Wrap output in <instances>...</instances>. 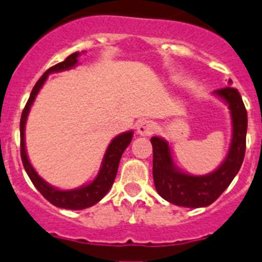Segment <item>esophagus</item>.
<instances>
[{"instance_id": "34e87169", "label": "esophagus", "mask_w": 262, "mask_h": 262, "mask_svg": "<svg viewBox=\"0 0 262 262\" xmlns=\"http://www.w3.org/2000/svg\"><path fill=\"white\" fill-rule=\"evenodd\" d=\"M157 129V124L154 123L153 121H141L140 123L138 124V134L139 135H143V136H150L156 133Z\"/></svg>"}]
</instances>
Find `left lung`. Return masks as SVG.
<instances>
[{"label":"left lung","instance_id":"left-lung-1","mask_svg":"<svg viewBox=\"0 0 262 262\" xmlns=\"http://www.w3.org/2000/svg\"><path fill=\"white\" fill-rule=\"evenodd\" d=\"M229 104L233 119V140L224 163L215 172L206 176H191L173 167L168 143L161 138H151L153 145V179L157 191L170 203L183 207L198 208L216 201L238 173L246 153L247 111L239 91L228 86L215 91Z\"/></svg>","mask_w":262,"mask_h":262}]
</instances>
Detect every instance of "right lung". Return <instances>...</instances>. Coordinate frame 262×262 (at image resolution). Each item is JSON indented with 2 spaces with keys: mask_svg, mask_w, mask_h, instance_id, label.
I'll return each mask as SVG.
<instances>
[{
  "mask_svg": "<svg viewBox=\"0 0 262 262\" xmlns=\"http://www.w3.org/2000/svg\"><path fill=\"white\" fill-rule=\"evenodd\" d=\"M79 52H73V54L69 55L66 60L61 61V63H58L56 66L51 67V68H49L43 74H42V77L37 81L33 90H32L31 96H29L26 106H24L20 118V156L23 166L24 168H26L27 173H28L29 179H31L33 185L37 188V190H38L50 203H52L54 206H56V207L67 208V210H83V208L91 207V206H94L95 203H98V202L108 193L109 189L113 185L114 179H116L122 154H123L124 149L128 146V144L133 140V133H131V131H129V133L121 134V135L117 136L116 139H113L111 145L106 149L105 157H104L103 161V166H101L98 178L92 181L91 184H89V185L83 186V188L74 189V190H59V189H55L52 188V186H50L46 181H43L38 175H37V172L34 171L32 164L29 163L26 151V143H24V128H26L27 117H28L31 105L33 104L34 98H36V95L38 94L39 89L42 87L43 82L46 81L47 76H49L50 73H54V72H60L64 71V69L72 68V67L76 66L77 61H78L77 60Z\"/></svg>",
  "mask_w": 262,
  "mask_h": 262,
  "instance_id": "obj_1",
  "label": "right lung"
}]
</instances>
